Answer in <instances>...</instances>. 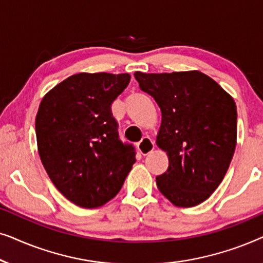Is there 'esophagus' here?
Masks as SVG:
<instances>
[{"label":"esophagus","instance_id":"1","mask_svg":"<svg viewBox=\"0 0 263 263\" xmlns=\"http://www.w3.org/2000/svg\"><path fill=\"white\" fill-rule=\"evenodd\" d=\"M138 149L140 151V153H141L142 156H147V154H149L154 149V142L149 138L145 136V138H142L141 141L138 143Z\"/></svg>","mask_w":263,"mask_h":263}]
</instances>
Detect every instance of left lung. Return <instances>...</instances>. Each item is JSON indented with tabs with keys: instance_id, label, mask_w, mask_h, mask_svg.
Segmentation results:
<instances>
[{
	"instance_id": "1",
	"label": "left lung",
	"mask_w": 263,
	"mask_h": 263,
	"mask_svg": "<svg viewBox=\"0 0 263 263\" xmlns=\"http://www.w3.org/2000/svg\"><path fill=\"white\" fill-rule=\"evenodd\" d=\"M134 77L161 111L156 142L166 152L168 167L157 176L158 189L175 206H197L220 184L235 153V100L199 70Z\"/></svg>"
}]
</instances>
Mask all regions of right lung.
Masks as SVG:
<instances>
[{"mask_svg":"<svg viewBox=\"0 0 263 263\" xmlns=\"http://www.w3.org/2000/svg\"><path fill=\"white\" fill-rule=\"evenodd\" d=\"M129 74L79 73L46 93L35 116L38 153L57 190L82 208H97L120 192L136 161L118 139L111 104Z\"/></svg>","mask_w":263,"mask_h":263,"instance_id":"add662e5","label":"right lung"}]
</instances>
